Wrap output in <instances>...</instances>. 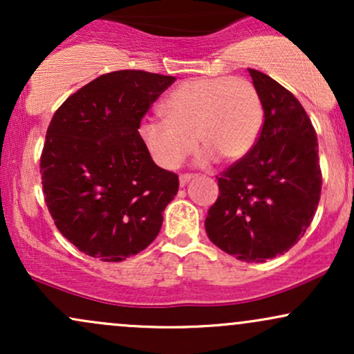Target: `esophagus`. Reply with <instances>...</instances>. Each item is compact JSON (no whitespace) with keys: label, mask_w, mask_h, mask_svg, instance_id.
<instances>
[{"label":"esophagus","mask_w":354,"mask_h":354,"mask_svg":"<svg viewBox=\"0 0 354 354\" xmlns=\"http://www.w3.org/2000/svg\"><path fill=\"white\" fill-rule=\"evenodd\" d=\"M194 178V174H181L180 176V185L185 186L186 183H189Z\"/></svg>","instance_id":"1"}]
</instances>
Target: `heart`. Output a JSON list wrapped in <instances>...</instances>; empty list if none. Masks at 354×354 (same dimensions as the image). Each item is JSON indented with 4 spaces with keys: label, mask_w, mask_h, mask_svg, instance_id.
Segmentation results:
<instances>
[{
    "label": "heart",
    "mask_w": 354,
    "mask_h": 354,
    "mask_svg": "<svg viewBox=\"0 0 354 354\" xmlns=\"http://www.w3.org/2000/svg\"><path fill=\"white\" fill-rule=\"evenodd\" d=\"M160 111L165 121H146L140 135L154 163L165 169L180 168L193 153L194 139L203 148L201 163L214 156L241 160L258 143L265 123L254 84L230 76L185 81L166 96Z\"/></svg>",
    "instance_id": "b5f03b06"
}]
</instances>
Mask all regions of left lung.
Returning <instances> with one entry per match:
<instances>
[{
	"label": "left lung",
	"mask_w": 354,
	"mask_h": 354,
	"mask_svg": "<svg viewBox=\"0 0 354 354\" xmlns=\"http://www.w3.org/2000/svg\"><path fill=\"white\" fill-rule=\"evenodd\" d=\"M265 109L258 143L218 178L205 219L208 238L246 263L286 253L311 225L321 196L318 138L301 103L278 81L250 70Z\"/></svg>",
	"instance_id": "obj_1"
}]
</instances>
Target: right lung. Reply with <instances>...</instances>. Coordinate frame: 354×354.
Returning a JSON list of instances; mask_svg holds the SVG:
<instances>
[{
    "label": "right lung",
    "instance_id": "add662e5",
    "mask_svg": "<svg viewBox=\"0 0 354 354\" xmlns=\"http://www.w3.org/2000/svg\"><path fill=\"white\" fill-rule=\"evenodd\" d=\"M174 81L138 70L108 73L53 116L39 165L44 201L56 228L81 253L123 261L160 233L180 181L154 163L138 129Z\"/></svg>",
    "mask_w": 354,
    "mask_h": 354
}]
</instances>
